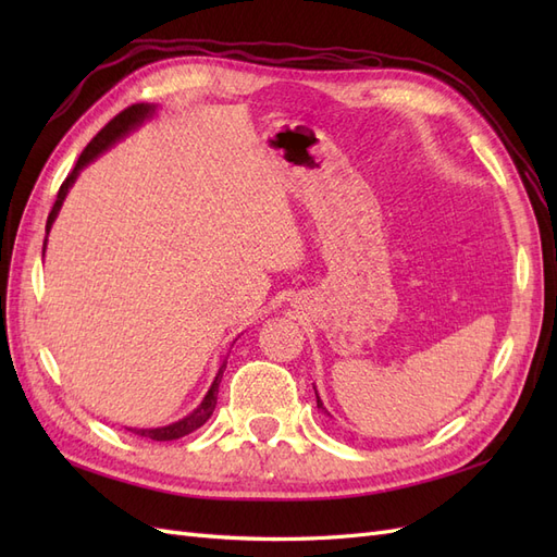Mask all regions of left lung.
<instances>
[{
    "label": "left lung",
    "instance_id": "left-lung-1",
    "mask_svg": "<svg viewBox=\"0 0 557 557\" xmlns=\"http://www.w3.org/2000/svg\"><path fill=\"white\" fill-rule=\"evenodd\" d=\"M315 404H318V409H320V411H323V413H327V409H325V407H323V401H320V397H318V393H315ZM327 416H330V413H327Z\"/></svg>",
    "mask_w": 557,
    "mask_h": 557
}]
</instances>
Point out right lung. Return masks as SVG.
<instances>
[{"instance_id":"add662e5","label":"right lung","mask_w":557,"mask_h":557,"mask_svg":"<svg viewBox=\"0 0 557 557\" xmlns=\"http://www.w3.org/2000/svg\"><path fill=\"white\" fill-rule=\"evenodd\" d=\"M153 113H156V107H153V104H132V107H127L125 111L117 113L111 123H107V125L102 127V132H97V137H95L86 148H83V153H81L76 166L72 170V174L66 176L64 183L60 185L58 199H55L53 209H50L48 221H46V237H48L50 227H53V223H55L58 211H60V207H62V201H64L66 193H70V188L74 185V181H76V176H78V172L83 170V166H88L99 153H104L107 148H111L117 139H123L125 134L132 132L134 127H139V125L146 121V117H150ZM44 246H46V244H44ZM44 250H46V248H44ZM225 364H227V362H223L221 369H218L215 381L211 383L209 393L205 395V399H201L199 407H197L193 413L181 418L178 423L164 425V428H153V430H137V428H134V430L127 428V430H132L134 434L146 436V440H153V442H172V440H181V436L195 432L197 428H201V425L207 423V420H209L211 413H213V409H215L218 385H221V379H223V372H225Z\"/></svg>"}]
</instances>
